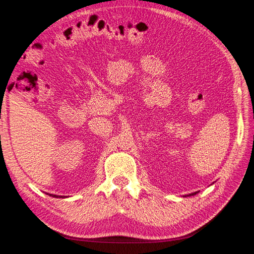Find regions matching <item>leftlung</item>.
Wrapping results in <instances>:
<instances>
[{
  "label": "left lung",
  "instance_id": "left-lung-1",
  "mask_svg": "<svg viewBox=\"0 0 254 254\" xmlns=\"http://www.w3.org/2000/svg\"><path fill=\"white\" fill-rule=\"evenodd\" d=\"M194 194H196V192H193V193H190V194H188V195H185V196H191V195H194Z\"/></svg>",
  "mask_w": 254,
  "mask_h": 254
}]
</instances>
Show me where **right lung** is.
<instances>
[{
  "label": "right lung",
  "instance_id": "add662e5",
  "mask_svg": "<svg viewBox=\"0 0 254 254\" xmlns=\"http://www.w3.org/2000/svg\"><path fill=\"white\" fill-rule=\"evenodd\" d=\"M47 194H48V193H47ZM48 195L55 196V198H65V196H63V195H55V194H48Z\"/></svg>",
  "mask_w": 254,
  "mask_h": 254
}]
</instances>
